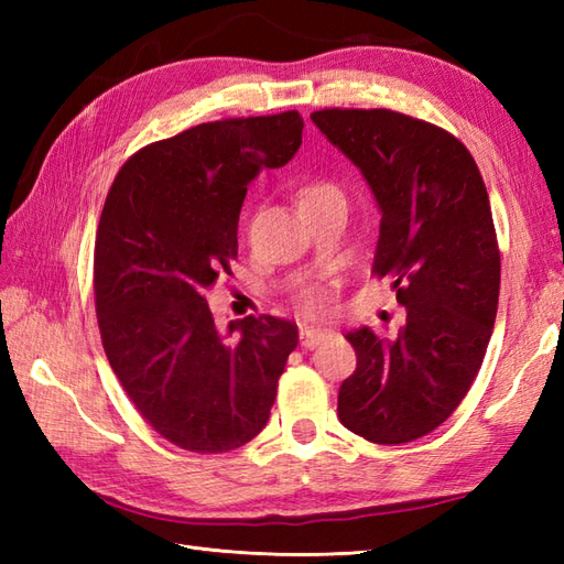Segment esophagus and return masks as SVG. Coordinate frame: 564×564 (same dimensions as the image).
I'll return each instance as SVG.
<instances>
[{"mask_svg":"<svg viewBox=\"0 0 564 564\" xmlns=\"http://www.w3.org/2000/svg\"><path fill=\"white\" fill-rule=\"evenodd\" d=\"M325 337H327V329L301 327V346H305V349H313V346H317Z\"/></svg>","mask_w":564,"mask_h":564,"instance_id":"obj_1","label":"esophagus"}]
</instances>
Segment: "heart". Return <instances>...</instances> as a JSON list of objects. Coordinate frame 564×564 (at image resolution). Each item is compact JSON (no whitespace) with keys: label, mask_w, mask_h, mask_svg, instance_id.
I'll use <instances>...</instances> for the list:
<instances>
[{"label":"heart","mask_w":564,"mask_h":564,"mask_svg":"<svg viewBox=\"0 0 564 564\" xmlns=\"http://www.w3.org/2000/svg\"><path fill=\"white\" fill-rule=\"evenodd\" d=\"M334 196H341L337 186L325 184V182L307 184V186L301 191V206H310V203H317V200H325V198H334ZM301 305H303L305 310H319L322 305H325V295H322V291L315 289V285H310V289H305V291L301 293Z\"/></svg>","instance_id":"b5f03b06"}]
</instances>
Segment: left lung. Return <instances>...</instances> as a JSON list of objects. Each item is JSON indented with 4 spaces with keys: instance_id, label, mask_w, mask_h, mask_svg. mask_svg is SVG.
<instances>
[{
    "instance_id": "1",
    "label": "left lung",
    "mask_w": 564,
    "mask_h": 564,
    "mask_svg": "<svg viewBox=\"0 0 564 564\" xmlns=\"http://www.w3.org/2000/svg\"><path fill=\"white\" fill-rule=\"evenodd\" d=\"M370 186L380 210L376 275H390L406 322L394 339L346 334L356 370L341 424L373 443L426 436L455 412L482 366L499 303L492 208L473 154L438 126L390 109L310 113Z\"/></svg>"
}]
</instances>
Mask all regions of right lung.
<instances>
[{
  "label": "right lung",
  "mask_w": 564,
  "mask_h": 564,
  "mask_svg": "<svg viewBox=\"0 0 564 564\" xmlns=\"http://www.w3.org/2000/svg\"><path fill=\"white\" fill-rule=\"evenodd\" d=\"M301 142L297 111L200 123L138 150L106 196L94 247L104 351L142 419L184 451H235L269 422L295 322L249 315L220 329L206 293L237 257L247 186Z\"/></svg>",
  "instance_id": "add662e5"
}]
</instances>
